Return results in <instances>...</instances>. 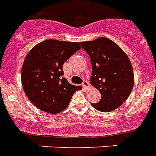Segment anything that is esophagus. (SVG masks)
I'll return each instance as SVG.
<instances>
[{
	"label": "esophagus",
	"mask_w": 156,
	"mask_h": 156,
	"mask_svg": "<svg viewBox=\"0 0 156 156\" xmlns=\"http://www.w3.org/2000/svg\"><path fill=\"white\" fill-rule=\"evenodd\" d=\"M82 86H83L84 89H89V83L86 81V80H84L83 82H82Z\"/></svg>",
	"instance_id": "esophagus-1"
}]
</instances>
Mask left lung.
I'll return each mask as SVG.
<instances>
[{
	"label": "left lung",
	"mask_w": 156,
	"mask_h": 156,
	"mask_svg": "<svg viewBox=\"0 0 156 156\" xmlns=\"http://www.w3.org/2000/svg\"><path fill=\"white\" fill-rule=\"evenodd\" d=\"M92 64L90 83L100 91L101 100L91 105L97 110H115L130 95L134 75L131 62L117 44L106 37L80 43Z\"/></svg>",
	"instance_id": "left-lung-1"
}]
</instances>
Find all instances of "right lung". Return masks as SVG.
<instances>
[{"label": "right lung", "mask_w": 156, "mask_h": 156, "mask_svg": "<svg viewBox=\"0 0 156 156\" xmlns=\"http://www.w3.org/2000/svg\"><path fill=\"white\" fill-rule=\"evenodd\" d=\"M79 49L78 42L49 39L27 53L22 67V84L27 97L40 110L51 114L63 112L73 94L82 89L63 77V63Z\"/></svg>", "instance_id": "add662e5"}]
</instances>
